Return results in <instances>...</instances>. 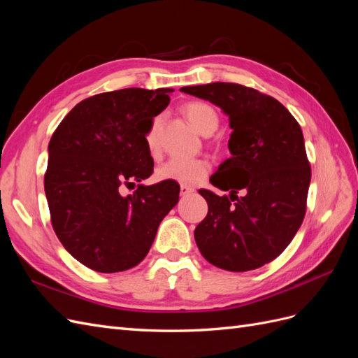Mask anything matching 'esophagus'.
I'll use <instances>...</instances> for the list:
<instances>
[{"mask_svg": "<svg viewBox=\"0 0 358 358\" xmlns=\"http://www.w3.org/2000/svg\"><path fill=\"white\" fill-rule=\"evenodd\" d=\"M194 191H196V189H194L189 185H180V196H188V194H191Z\"/></svg>", "mask_w": 358, "mask_h": 358, "instance_id": "1", "label": "esophagus"}]
</instances>
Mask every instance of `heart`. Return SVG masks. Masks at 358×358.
I'll return each instance as SVG.
<instances>
[{"mask_svg": "<svg viewBox=\"0 0 358 358\" xmlns=\"http://www.w3.org/2000/svg\"><path fill=\"white\" fill-rule=\"evenodd\" d=\"M183 112L194 128L204 136L212 134L220 125L218 112L204 101H191L183 107ZM161 127L162 116L157 115L152 117L145 134L146 148L154 157L159 154L161 149ZM210 169V162L206 158H171L158 167L157 178L162 182H175L180 185H197L208 178Z\"/></svg>", "mask_w": 358, "mask_h": 358, "instance_id": "b5f03b06", "label": "heart"}]
</instances>
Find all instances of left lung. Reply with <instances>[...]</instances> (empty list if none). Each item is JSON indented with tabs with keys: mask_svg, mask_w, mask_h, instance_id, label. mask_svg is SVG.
Listing matches in <instances>:
<instances>
[{
	"mask_svg": "<svg viewBox=\"0 0 358 358\" xmlns=\"http://www.w3.org/2000/svg\"><path fill=\"white\" fill-rule=\"evenodd\" d=\"M180 91L220 106L233 128V157L210 178L212 185L230 196L199 191L209 206L194 231L200 252L230 272L273 262L294 239L306 213L310 164L299 122L273 96L239 83L216 82ZM239 192L242 196H236Z\"/></svg>",
	"mask_w": 358,
	"mask_h": 358,
	"instance_id": "1",
	"label": "left lung"
}]
</instances>
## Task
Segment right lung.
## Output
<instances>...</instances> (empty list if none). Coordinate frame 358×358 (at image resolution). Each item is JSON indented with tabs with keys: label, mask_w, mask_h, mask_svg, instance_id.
<instances>
[{
	"label": "right lung",
	"mask_w": 358,
	"mask_h": 358,
	"mask_svg": "<svg viewBox=\"0 0 358 358\" xmlns=\"http://www.w3.org/2000/svg\"><path fill=\"white\" fill-rule=\"evenodd\" d=\"M170 92L127 88L92 95L52 134L45 173L50 222L62 246L95 272H124L142 262L179 200L175 182L137 185L122 196L124 187L152 175L145 134Z\"/></svg>",
	"instance_id": "add662e5"
}]
</instances>
